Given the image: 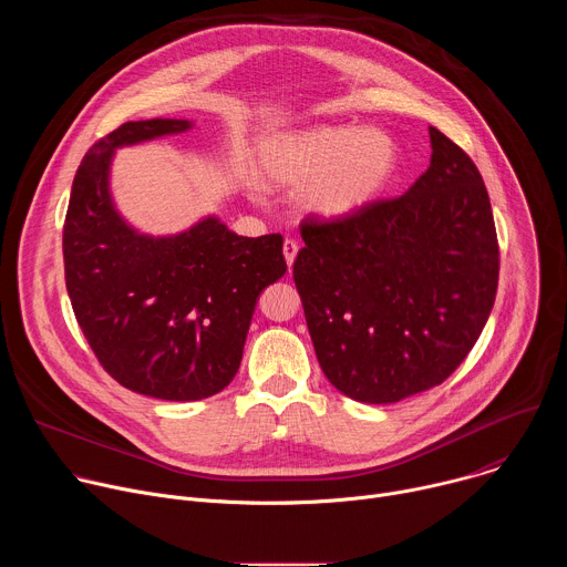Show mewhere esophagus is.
I'll use <instances>...</instances> for the list:
<instances>
[{"mask_svg":"<svg viewBox=\"0 0 567 567\" xmlns=\"http://www.w3.org/2000/svg\"><path fill=\"white\" fill-rule=\"evenodd\" d=\"M282 254H285L287 267L291 269V265H293V260H296V256H298V241H296V239H285V245H282Z\"/></svg>","mask_w":567,"mask_h":567,"instance_id":"34e87169","label":"esophagus"}]
</instances>
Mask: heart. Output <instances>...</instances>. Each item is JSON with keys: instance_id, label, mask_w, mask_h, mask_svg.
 I'll return each mask as SVG.
<instances>
[{"instance_id": "obj_1", "label": "heart", "mask_w": 567, "mask_h": 567, "mask_svg": "<svg viewBox=\"0 0 567 567\" xmlns=\"http://www.w3.org/2000/svg\"><path fill=\"white\" fill-rule=\"evenodd\" d=\"M396 145L379 127L313 125L278 132L258 150V177L269 188H296L298 208L322 221L365 210L390 182Z\"/></svg>"}]
</instances>
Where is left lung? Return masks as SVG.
<instances>
[{"instance_id":"8db88e82","label":"left lung","mask_w":567,"mask_h":567,"mask_svg":"<svg viewBox=\"0 0 567 567\" xmlns=\"http://www.w3.org/2000/svg\"><path fill=\"white\" fill-rule=\"evenodd\" d=\"M401 197L300 233L307 330L330 383L363 403L440 385L471 352L498 289V239L473 161L440 130Z\"/></svg>"}]
</instances>
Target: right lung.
I'll return each mask as SVG.
<instances>
[{"label": "right lung", "instance_id": "right-lung-1", "mask_svg": "<svg viewBox=\"0 0 567 567\" xmlns=\"http://www.w3.org/2000/svg\"><path fill=\"white\" fill-rule=\"evenodd\" d=\"M186 118L130 121L80 164L62 233L78 326L127 390L197 401L237 374L258 296L287 271L282 235L241 237L217 215L173 235L134 228L110 188L121 147L188 132Z\"/></svg>", "mask_w": 567, "mask_h": 567}]
</instances>
